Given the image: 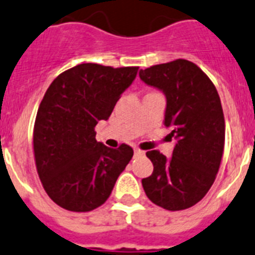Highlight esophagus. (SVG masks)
Instances as JSON below:
<instances>
[{
  "label": "esophagus",
  "instance_id": "1",
  "mask_svg": "<svg viewBox=\"0 0 255 255\" xmlns=\"http://www.w3.org/2000/svg\"><path fill=\"white\" fill-rule=\"evenodd\" d=\"M134 153H135V156H142V154H144V152L140 151V149H138V148H135L134 149Z\"/></svg>",
  "mask_w": 255,
  "mask_h": 255
}]
</instances>
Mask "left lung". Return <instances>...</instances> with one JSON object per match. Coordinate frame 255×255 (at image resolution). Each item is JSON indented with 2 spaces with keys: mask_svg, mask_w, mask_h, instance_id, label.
<instances>
[{
  "mask_svg": "<svg viewBox=\"0 0 255 255\" xmlns=\"http://www.w3.org/2000/svg\"><path fill=\"white\" fill-rule=\"evenodd\" d=\"M144 84L166 98L164 125L175 139L170 158L153 149L151 177L142 179L153 204L166 210L193 206L214 183L225 148V117L218 91L192 62L177 59L140 69Z\"/></svg>",
  "mask_w": 255,
  "mask_h": 255,
  "instance_id": "8db88e82",
  "label": "left lung"
}]
</instances>
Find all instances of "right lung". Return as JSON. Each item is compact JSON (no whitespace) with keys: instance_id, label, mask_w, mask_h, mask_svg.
Wrapping results in <instances>:
<instances>
[{"instance_id":"obj_1","label":"right lung","mask_w":255,"mask_h":255,"mask_svg":"<svg viewBox=\"0 0 255 255\" xmlns=\"http://www.w3.org/2000/svg\"><path fill=\"white\" fill-rule=\"evenodd\" d=\"M138 69L84 63L63 72L46 90L37 111L33 149L38 177L56 205L90 212L110 197L134 151L97 142L94 128L108 120Z\"/></svg>"}]
</instances>
